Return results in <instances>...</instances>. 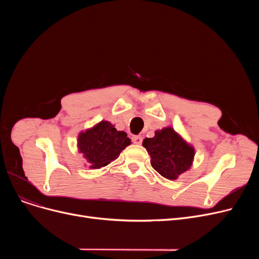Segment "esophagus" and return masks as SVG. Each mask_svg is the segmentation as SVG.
Listing matches in <instances>:
<instances>
[{"instance_id":"1","label":"esophagus","mask_w":259,"mask_h":259,"mask_svg":"<svg viewBox=\"0 0 259 259\" xmlns=\"http://www.w3.org/2000/svg\"><path fill=\"white\" fill-rule=\"evenodd\" d=\"M132 141H133V143H134V144L141 145V144H142V142H143V139H142V137H139V135H135V137H133V138H132Z\"/></svg>"}]
</instances>
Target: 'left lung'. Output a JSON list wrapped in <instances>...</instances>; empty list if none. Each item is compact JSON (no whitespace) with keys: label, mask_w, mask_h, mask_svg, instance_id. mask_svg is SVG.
<instances>
[{"label":"left lung","mask_w":259,"mask_h":259,"mask_svg":"<svg viewBox=\"0 0 259 259\" xmlns=\"http://www.w3.org/2000/svg\"><path fill=\"white\" fill-rule=\"evenodd\" d=\"M143 146L151 157V166L165 179L174 181L190 169L194 158V148L189 145L172 127L156 130Z\"/></svg>","instance_id":"obj_1"}]
</instances>
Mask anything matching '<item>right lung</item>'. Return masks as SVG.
<instances>
[{
	"label": "right lung",
	"mask_w": 259,
	"mask_h": 259,
	"mask_svg": "<svg viewBox=\"0 0 259 259\" xmlns=\"http://www.w3.org/2000/svg\"><path fill=\"white\" fill-rule=\"evenodd\" d=\"M131 144L127 133L117 131L108 120L80 132L77 148L88 161L90 169H100L116 159L120 152Z\"/></svg>",
	"instance_id": "right-lung-1"
}]
</instances>
